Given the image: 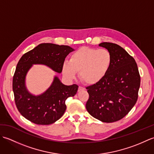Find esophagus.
<instances>
[{
    "instance_id": "34e87169",
    "label": "esophagus",
    "mask_w": 154,
    "mask_h": 154,
    "mask_svg": "<svg viewBox=\"0 0 154 154\" xmlns=\"http://www.w3.org/2000/svg\"><path fill=\"white\" fill-rule=\"evenodd\" d=\"M84 89H85V88H84V87H81V86H79V89H78V91H82V90H84Z\"/></svg>"
}]
</instances>
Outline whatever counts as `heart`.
Instances as JSON below:
<instances>
[{
	"label": "heart",
	"mask_w": 154,
	"mask_h": 154,
	"mask_svg": "<svg viewBox=\"0 0 154 154\" xmlns=\"http://www.w3.org/2000/svg\"><path fill=\"white\" fill-rule=\"evenodd\" d=\"M110 63L111 56L108 50L83 47L71 55L69 63H64L63 74L72 79L75 71H79L80 79L88 84H94L104 77Z\"/></svg>",
	"instance_id": "1"
}]
</instances>
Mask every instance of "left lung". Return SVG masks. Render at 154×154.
<instances>
[{"label":"left lung","instance_id":"left-lung-1","mask_svg":"<svg viewBox=\"0 0 154 154\" xmlns=\"http://www.w3.org/2000/svg\"><path fill=\"white\" fill-rule=\"evenodd\" d=\"M111 56V63L102 79L87 87L89 98L86 109L103 122L120 120L135 105L138 97L140 76L136 61L120 45L103 42Z\"/></svg>","mask_w":154,"mask_h":154}]
</instances>
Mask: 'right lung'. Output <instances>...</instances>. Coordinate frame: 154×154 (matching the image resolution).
Instances as JSON below:
<instances>
[{"label": "right lung", "instance_id": "add662e5", "mask_svg": "<svg viewBox=\"0 0 154 154\" xmlns=\"http://www.w3.org/2000/svg\"><path fill=\"white\" fill-rule=\"evenodd\" d=\"M74 49L68 45L50 43L39 44L20 59L12 80V89L16 107L22 115L30 122L48 125L63 115L68 97H73L78 85H65L55 76L51 86L40 95L31 94L26 87L25 79L28 70L34 64L47 65L60 73L67 55Z\"/></svg>", "mask_w": 154, "mask_h": 154}]
</instances>
